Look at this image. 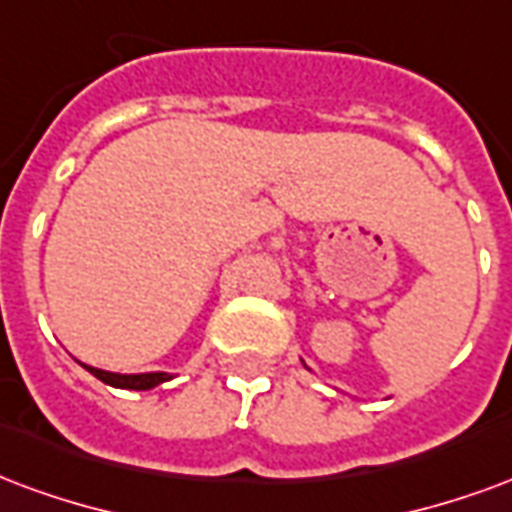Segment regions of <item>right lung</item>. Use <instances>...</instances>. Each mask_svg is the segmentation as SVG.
Returning <instances> with one entry per match:
<instances>
[{"instance_id": "right-lung-1", "label": "right lung", "mask_w": 512, "mask_h": 512, "mask_svg": "<svg viewBox=\"0 0 512 512\" xmlns=\"http://www.w3.org/2000/svg\"><path fill=\"white\" fill-rule=\"evenodd\" d=\"M86 372H92L94 377L105 382V385H113V388H127V391H149V388H154V385L170 380V374L165 372L111 374V372H102V369H94V366H86Z\"/></svg>"}]
</instances>
